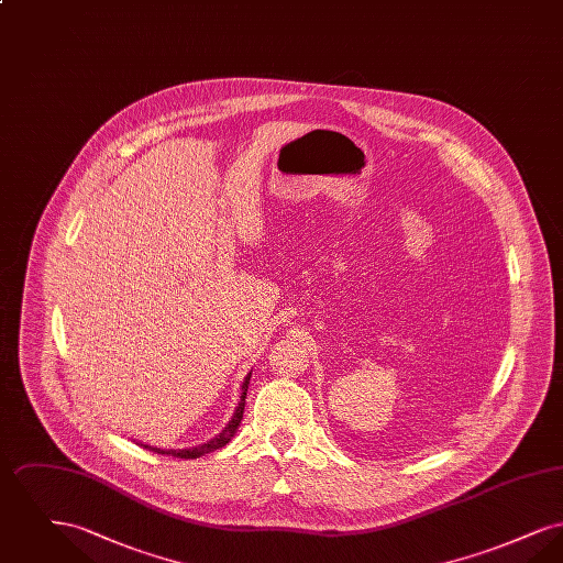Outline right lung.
Wrapping results in <instances>:
<instances>
[{"label":"right lung","mask_w":563,"mask_h":563,"mask_svg":"<svg viewBox=\"0 0 563 563\" xmlns=\"http://www.w3.org/2000/svg\"><path fill=\"white\" fill-rule=\"evenodd\" d=\"M249 379H251V374L244 377V382H242V397L241 401H239V407H236V411H234V416H232V420L228 422V427L221 430L217 437H213L211 441H207L205 445H198V448H189V450H158V448H150V445H143L145 450H150V452H158V454L164 455H175V457H200V455L211 454L214 450H221L223 445H228L230 441H232V437H234V432L236 429L241 427L242 413H244V399H246V390H249Z\"/></svg>","instance_id":"right-lung-1"}]
</instances>
